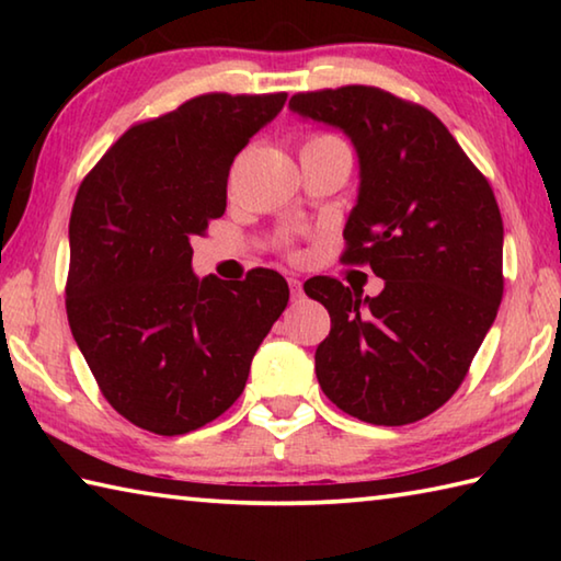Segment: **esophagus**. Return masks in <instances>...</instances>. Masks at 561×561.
Listing matches in <instances>:
<instances>
[{"mask_svg": "<svg viewBox=\"0 0 561 561\" xmlns=\"http://www.w3.org/2000/svg\"><path fill=\"white\" fill-rule=\"evenodd\" d=\"M289 289H291V299H301V282L297 277H289Z\"/></svg>", "mask_w": 561, "mask_h": 561, "instance_id": "esophagus-1", "label": "esophagus"}]
</instances>
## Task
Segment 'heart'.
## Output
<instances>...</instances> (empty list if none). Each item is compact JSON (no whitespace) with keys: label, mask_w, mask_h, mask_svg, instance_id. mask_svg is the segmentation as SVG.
Wrapping results in <instances>:
<instances>
[{"label":"heart","mask_w":561,"mask_h":561,"mask_svg":"<svg viewBox=\"0 0 561 561\" xmlns=\"http://www.w3.org/2000/svg\"><path fill=\"white\" fill-rule=\"evenodd\" d=\"M314 138H331V136H314ZM314 138H309V140H314Z\"/></svg>","instance_id":"b5f03b06"}]
</instances>
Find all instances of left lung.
Here are the masks:
<instances>
[{
  "instance_id": "8db88e82",
  "label": "left lung",
  "mask_w": 561,
  "mask_h": 561,
  "mask_svg": "<svg viewBox=\"0 0 561 561\" xmlns=\"http://www.w3.org/2000/svg\"><path fill=\"white\" fill-rule=\"evenodd\" d=\"M289 108L354 140L360 187L341 262L386 279L378 297L334 277L304 284L331 317L314 356L321 391L358 421H421L458 391L497 317L495 193L443 121L413 101L341 87L294 93Z\"/></svg>"
}]
</instances>
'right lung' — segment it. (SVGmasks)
Segmentation results:
<instances>
[{
	"label": "right lung",
	"instance_id": "obj_1",
	"mask_svg": "<svg viewBox=\"0 0 561 561\" xmlns=\"http://www.w3.org/2000/svg\"><path fill=\"white\" fill-rule=\"evenodd\" d=\"M287 93H203L130 126L76 193L66 317L106 401L138 428H203L244 391L287 279L193 274L195 234L225 215L234 156Z\"/></svg>",
	"mask_w": 561,
	"mask_h": 561
}]
</instances>
